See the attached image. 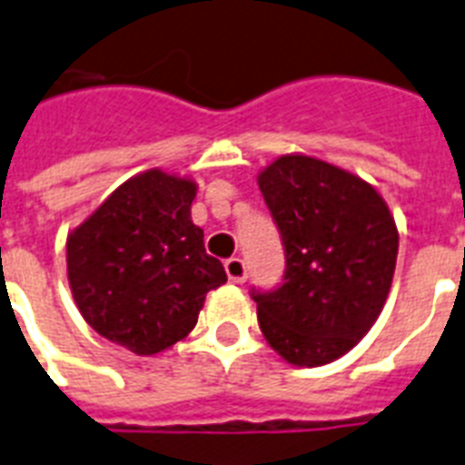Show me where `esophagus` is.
Returning <instances> with one entry per match:
<instances>
[{
	"instance_id": "obj_1",
	"label": "esophagus",
	"mask_w": 465,
	"mask_h": 465,
	"mask_svg": "<svg viewBox=\"0 0 465 465\" xmlns=\"http://www.w3.org/2000/svg\"><path fill=\"white\" fill-rule=\"evenodd\" d=\"M224 270H226V277H229L233 284L246 282L248 268H246V262L241 261V258H229V261L224 262Z\"/></svg>"
}]
</instances>
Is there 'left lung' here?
<instances>
[{
	"mask_svg": "<svg viewBox=\"0 0 465 465\" xmlns=\"http://www.w3.org/2000/svg\"><path fill=\"white\" fill-rule=\"evenodd\" d=\"M258 185L284 246V277L253 290L258 323L280 357L321 367L350 352L389 297L398 229L369 183L313 156L272 161Z\"/></svg>",
	"mask_w": 465,
	"mask_h": 465,
	"instance_id": "8db88e82",
	"label": "left lung"
}]
</instances>
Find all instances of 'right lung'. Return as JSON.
<instances>
[{
	"label": "right lung",
	"instance_id": "obj_1",
	"mask_svg": "<svg viewBox=\"0 0 465 465\" xmlns=\"http://www.w3.org/2000/svg\"><path fill=\"white\" fill-rule=\"evenodd\" d=\"M197 185L159 168L125 181L67 236V277L84 321L134 354L175 345L207 292L226 282L190 204Z\"/></svg>",
	"mask_w": 465,
	"mask_h": 465
}]
</instances>
